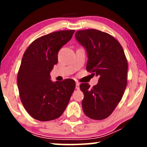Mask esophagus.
<instances>
[{
  "label": "esophagus",
  "mask_w": 147,
  "mask_h": 147,
  "mask_svg": "<svg viewBox=\"0 0 147 147\" xmlns=\"http://www.w3.org/2000/svg\"><path fill=\"white\" fill-rule=\"evenodd\" d=\"M76 88L77 90L80 89V84L78 82H76Z\"/></svg>",
  "instance_id": "obj_1"
}]
</instances>
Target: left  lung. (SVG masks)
Instances as JSON below:
<instances>
[{"instance_id": "8db88e82", "label": "left lung", "mask_w": 147, "mask_h": 147, "mask_svg": "<svg viewBox=\"0 0 147 147\" xmlns=\"http://www.w3.org/2000/svg\"><path fill=\"white\" fill-rule=\"evenodd\" d=\"M75 37L87 51L86 70L99 76L98 84L92 88L80 84L84 112L91 119H105L121 100L127 85L128 62L124 50L114 37L96 29L78 31Z\"/></svg>"}]
</instances>
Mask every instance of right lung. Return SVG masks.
Masks as SVG:
<instances>
[{"instance_id":"obj_1","label":"right lung","mask_w":147,"mask_h":147,"mask_svg":"<svg viewBox=\"0 0 147 147\" xmlns=\"http://www.w3.org/2000/svg\"><path fill=\"white\" fill-rule=\"evenodd\" d=\"M74 32L65 30L41 36L24 53L17 76L19 96L25 109L36 120L49 121L59 118L75 90L74 80L55 83L50 80V71L58 61V52Z\"/></svg>"}]
</instances>
